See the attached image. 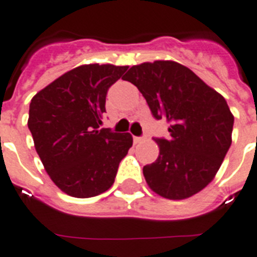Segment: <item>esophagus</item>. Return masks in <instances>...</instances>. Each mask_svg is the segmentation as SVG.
Here are the masks:
<instances>
[{
	"label": "esophagus",
	"mask_w": 257,
	"mask_h": 257,
	"mask_svg": "<svg viewBox=\"0 0 257 257\" xmlns=\"http://www.w3.org/2000/svg\"><path fill=\"white\" fill-rule=\"evenodd\" d=\"M143 140H144V138H142V137H134V143H135V144L142 143Z\"/></svg>",
	"instance_id": "1"
}]
</instances>
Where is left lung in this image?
Returning <instances> with one entry per match:
<instances>
[{
	"instance_id": "obj_1",
	"label": "left lung",
	"mask_w": 257,
	"mask_h": 257,
	"mask_svg": "<svg viewBox=\"0 0 257 257\" xmlns=\"http://www.w3.org/2000/svg\"><path fill=\"white\" fill-rule=\"evenodd\" d=\"M122 79L137 85L156 119L168 122L170 138H156L159 157L143 168L151 190L181 200L207 187L231 146L226 100L174 61L133 66Z\"/></svg>"
}]
</instances>
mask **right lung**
I'll return each instance as SVG.
<instances>
[{
	"label": "right lung",
	"mask_w": 257,
	"mask_h": 257,
	"mask_svg": "<svg viewBox=\"0 0 257 257\" xmlns=\"http://www.w3.org/2000/svg\"><path fill=\"white\" fill-rule=\"evenodd\" d=\"M127 66L83 65L37 92L28 128L50 179L65 194L92 197L111 187L130 147V134L100 128L107 89Z\"/></svg>",
	"instance_id": "right-lung-1"
}]
</instances>
